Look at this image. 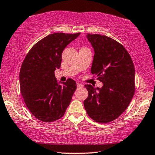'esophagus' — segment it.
Returning <instances> with one entry per match:
<instances>
[{"label": "esophagus", "instance_id": "34e87169", "mask_svg": "<svg viewBox=\"0 0 155 155\" xmlns=\"http://www.w3.org/2000/svg\"><path fill=\"white\" fill-rule=\"evenodd\" d=\"M76 85H77V87H78V88L82 87V86H83V85H82V84H79V83H77V84H76Z\"/></svg>", "mask_w": 155, "mask_h": 155}]
</instances>
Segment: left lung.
Listing matches in <instances>:
<instances>
[{
	"label": "left lung",
	"instance_id": "1",
	"mask_svg": "<svg viewBox=\"0 0 155 155\" xmlns=\"http://www.w3.org/2000/svg\"><path fill=\"white\" fill-rule=\"evenodd\" d=\"M86 38L94 49L91 72L104 85H85L88 96L84 106L94 120L110 123L126 110L133 98L135 67L129 53L117 41L98 34H88Z\"/></svg>",
	"mask_w": 155,
	"mask_h": 155
}]
</instances>
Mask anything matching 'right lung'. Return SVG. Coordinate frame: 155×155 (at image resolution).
Listing matches in <instances>:
<instances>
[{
	"label": "right lung",
	"instance_id": "right-lung-1",
	"mask_svg": "<svg viewBox=\"0 0 155 155\" xmlns=\"http://www.w3.org/2000/svg\"><path fill=\"white\" fill-rule=\"evenodd\" d=\"M80 33L49 35L29 51L20 71V92L31 113L43 122H53L64 115L76 89L71 79L66 82L55 77L65 47ZM62 83V84H60Z\"/></svg>",
	"mask_w": 155,
	"mask_h": 155
}]
</instances>
